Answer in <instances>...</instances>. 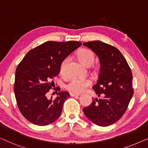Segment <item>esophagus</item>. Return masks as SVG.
<instances>
[{
  "instance_id": "34e87169",
  "label": "esophagus",
  "mask_w": 148,
  "mask_h": 148,
  "mask_svg": "<svg viewBox=\"0 0 148 148\" xmlns=\"http://www.w3.org/2000/svg\"><path fill=\"white\" fill-rule=\"evenodd\" d=\"M70 96L71 97H78L79 96V94H74V93H70Z\"/></svg>"
}]
</instances>
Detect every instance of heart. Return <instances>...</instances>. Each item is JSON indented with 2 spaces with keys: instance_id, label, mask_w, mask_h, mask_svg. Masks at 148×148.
I'll list each match as a JSON object with an SVG mask.
<instances>
[{
  "instance_id": "1",
  "label": "heart",
  "mask_w": 148,
  "mask_h": 148,
  "mask_svg": "<svg viewBox=\"0 0 148 148\" xmlns=\"http://www.w3.org/2000/svg\"><path fill=\"white\" fill-rule=\"evenodd\" d=\"M78 60L86 66H90L94 61L95 56L91 50L83 48L79 50L77 53ZM68 61V58H66L62 60L60 65V72L62 73L64 72V66ZM92 84L91 81L88 79H78L71 78L66 85V88L69 91L75 94H79L84 92L86 89Z\"/></svg>"
}]
</instances>
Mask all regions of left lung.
<instances>
[{
  "instance_id": "1",
  "label": "left lung",
  "mask_w": 148,
  "mask_h": 148,
  "mask_svg": "<svg viewBox=\"0 0 148 148\" xmlns=\"http://www.w3.org/2000/svg\"><path fill=\"white\" fill-rule=\"evenodd\" d=\"M83 44L96 54L100 64L98 80L92 87L99 98L93 99L83 110L94 124L109 126L123 116L132 98V73L124 56L114 46L100 41Z\"/></svg>"
}]
</instances>
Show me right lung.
<instances>
[{
    "instance_id": "right-lung-1",
    "label": "right lung",
    "mask_w": 148,
    "mask_h": 148,
    "mask_svg": "<svg viewBox=\"0 0 148 148\" xmlns=\"http://www.w3.org/2000/svg\"><path fill=\"white\" fill-rule=\"evenodd\" d=\"M81 45L77 41L46 42L29 50L17 66L14 92L20 112L30 123L45 126L60 116L69 94L58 92L52 100L47 93L54 84L52 77L59 74L61 62Z\"/></svg>"
}]
</instances>
